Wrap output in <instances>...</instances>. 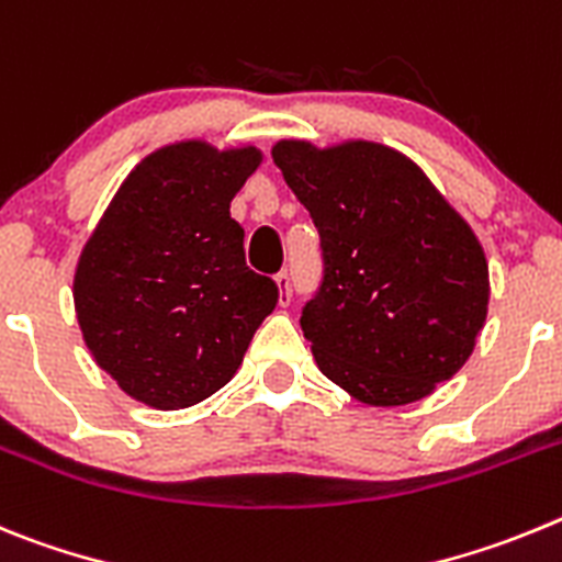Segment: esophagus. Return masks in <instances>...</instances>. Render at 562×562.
<instances>
[{
    "label": "esophagus",
    "mask_w": 562,
    "mask_h": 562,
    "mask_svg": "<svg viewBox=\"0 0 562 562\" xmlns=\"http://www.w3.org/2000/svg\"><path fill=\"white\" fill-rule=\"evenodd\" d=\"M277 282V291H280V305H288L291 302V274L288 271H280V274L274 277Z\"/></svg>",
    "instance_id": "34e87169"
}]
</instances>
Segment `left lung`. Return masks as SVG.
I'll return each mask as SVG.
<instances>
[{
	"label": "left lung",
	"mask_w": 562,
	"mask_h": 562,
	"mask_svg": "<svg viewBox=\"0 0 562 562\" xmlns=\"http://www.w3.org/2000/svg\"><path fill=\"white\" fill-rule=\"evenodd\" d=\"M271 156L322 237L325 280L300 318L322 375L367 406L434 394L487 318L476 232L389 145L280 139Z\"/></svg>",
	"instance_id": "8db88e82"
}]
</instances>
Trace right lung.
<instances>
[{"label": "right lung", "mask_w": 562, "mask_h": 562, "mask_svg": "<svg viewBox=\"0 0 562 562\" xmlns=\"http://www.w3.org/2000/svg\"><path fill=\"white\" fill-rule=\"evenodd\" d=\"M260 161L255 145L156 148L80 251L72 296L86 347L145 406L176 412L226 386L274 311V280L246 266L244 226L229 215Z\"/></svg>", "instance_id": "obj_1"}]
</instances>
